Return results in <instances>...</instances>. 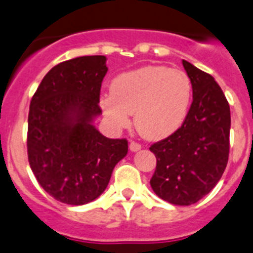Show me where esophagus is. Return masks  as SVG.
<instances>
[{
  "instance_id": "34e87169",
  "label": "esophagus",
  "mask_w": 253,
  "mask_h": 253,
  "mask_svg": "<svg viewBox=\"0 0 253 253\" xmlns=\"http://www.w3.org/2000/svg\"><path fill=\"white\" fill-rule=\"evenodd\" d=\"M140 148H141V145L139 144V143H136V141H130V151L136 152V151H139Z\"/></svg>"
}]
</instances>
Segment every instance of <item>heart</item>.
I'll return each instance as SVG.
<instances>
[{"label":"heart","mask_w":253,"mask_h":253,"mask_svg":"<svg viewBox=\"0 0 253 253\" xmlns=\"http://www.w3.org/2000/svg\"><path fill=\"white\" fill-rule=\"evenodd\" d=\"M192 101V80L183 70L148 65L113 80L110 94L100 106L117 128L130 123L133 114L137 132L148 140H160L175 132L186 121Z\"/></svg>","instance_id":"1"}]
</instances>
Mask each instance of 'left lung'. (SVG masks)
<instances>
[{"instance_id": "left-lung-1", "label": "left lung", "mask_w": 253, "mask_h": 253, "mask_svg": "<svg viewBox=\"0 0 253 253\" xmlns=\"http://www.w3.org/2000/svg\"><path fill=\"white\" fill-rule=\"evenodd\" d=\"M192 80V104L183 125L151 145L157 159L152 190L174 205H191L209 194L226 169L230 106L214 78L182 61Z\"/></svg>"}]
</instances>
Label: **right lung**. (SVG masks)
Masks as SVG:
<instances>
[{"mask_svg":"<svg viewBox=\"0 0 253 253\" xmlns=\"http://www.w3.org/2000/svg\"><path fill=\"white\" fill-rule=\"evenodd\" d=\"M105 62V55H84L58 63L31 100L28 162L45 192L65 204L97 199L128 151L126 139H109L92 125L101 114Z\"/></svg>","mask_w":253,"mask_h":253,"instance_id":"add662e5","label":"right lung"}]
</instances>
